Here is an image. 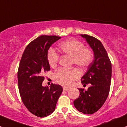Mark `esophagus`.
<instances>
[{
    "mask_svg": "<svg viewBox=\"0 0 127 127\" xmlns=\"http://www.w3.org/2000/svg\"><path fill=\"white\" fill-rule=\"evenodd\" d=\"M63 89H64V91H68V90H69V88H67V87H63Z\"/></svg>",
    "mask_w": 127,
    "mask_h": 127,
    "instance_id": "esophagus-1",
    "label": "esophagus"
}]
</instances>
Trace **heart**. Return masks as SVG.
Instances as JSON below:
<instances>
[{
  "label": "heart",
  "mask_w": 127,
  "mask_h": 127,
  "mask_svg": "<svg viewBox=\"0 0 127 127\" xmlns=\"http://www.w3.org/2000/svg\"><path fill=\"white\" fill-rule=\"evenodd\" d=\"M60 51L64 54L72 57V63L81 68H86L92 61V53L89 48H85L81 41L75 39H69L61 43L59 46ZM59 55L53 48L49 49L48 61L51 67L57 65ZM81 75L78 69L70 70L61 69L55 74V79L60 84L69 87L73 82L78 79Z\"/></svg>",
  "instance_id": "1"
}]
</instances>
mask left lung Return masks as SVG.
<instances>
[{
    "label": "left lung",
    "instance_id": "left-lung-1",
    "mask_svg": "<svg viewBox=\"0 0 127 127\" xmlns=\"http://www.w3.org/2000/svg\"><path fill=\"white\" fill-rule=\"evenodd\" d=\"M85 38L94 52V59L81 78L83 84H91L87 91L78 89L79 96L73 103L78 111L92 114L103 105L109 92L112 66L103 44L94 36L80 35Z\"/></svg>",
    "mask_w": 127,
    "mask_h": 127
}]
</instances>
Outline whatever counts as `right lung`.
I'll return each mask as SVG.
<instances>
[{"instance_id": "right-lung-1", "label": "right lung", "mask_w": 127, "mask_h": 127, "mask_svg": "<svg viewBox=\"0 0 127 127\" xmlns=\"http://www.w3.org/2000/svg\"><path fill=\"white\" fill-rule=\"evenodd\" d=\"M61 38L56 35H41L30 43L25 49L18 71L21 98L29 111L37 117H44L54 111L63 89L52 84L42 86L43 74L50 70L48 52L51 45Z\"/></svg>"}]
</instances>
